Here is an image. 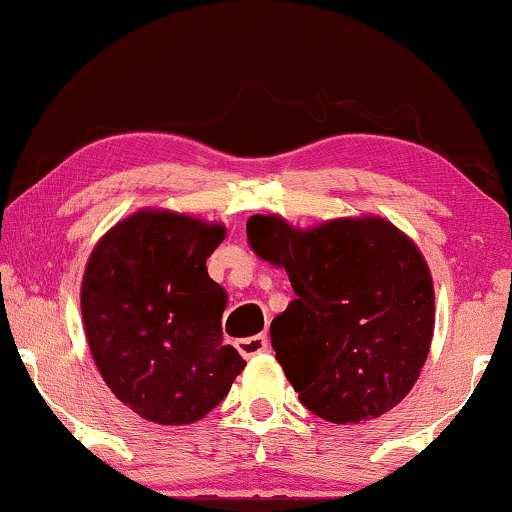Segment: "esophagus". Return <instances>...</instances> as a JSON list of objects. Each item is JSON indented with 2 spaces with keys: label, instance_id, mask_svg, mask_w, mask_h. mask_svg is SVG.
<instances>
[{
  "label": "esophagus",
  "instance_id": "34e87169",
  "mask_svg": "<svg viewBox=\"0 0 512 512\" xmlns=\"http://www.w3.org/2000/svg\"><path fill=\"white\" fill-rule=\"evenodd\" d=\"M235 347H237V352L244 356V359H251V356L268 352L270 340H268V335H251V338L237 340Z\"/></svg>",
  "mask_w": 512,
  "mask_h": 512
}]
</instances>
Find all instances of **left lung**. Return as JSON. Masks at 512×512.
I'll return each instance as SVG.
<instances>
[{
  "instance_id": "left-lung-1",
  "label": "left lung",
  "mask_w": 512,
  "mask_h": 512,
  "mask_svg": "<svg viewBox=\"0 0 512 512\" xmlns=\"http://www.w3.org/2000/svg\"><path fill=\"white\" fill-rule=\"evenodd\" d=\"M247 240L296 293L272 319L270 340L300 403L333 424L396 408L415 387L436 321L415 242L380 216L298 230L277 214L251 216Z\"/></svg>"
}]
</instances>
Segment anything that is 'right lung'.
<instances>
[{"label": "right lung", "instance_id": "obj_1", "mask_svg": "<svg viewBox=\"0 0 512 512\" xmlns=\"http://www.w3.org/2000/svg\"><path fill=\"white\" fill-rule=\"evenodd\" d=\"M223 237L221 223L142 209L88 258L81 312L95 366L118 401L149 422H198L247 366L223 345L228 296L207 275Z\"/></svg>", "mask_w": 512, "mask_h": 512}]
</instances>
